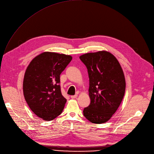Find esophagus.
<instances>
[{"instance_id":"obj_1","label":"esophagus","mask_w":154,"mask_h":154,"mask_svg":"<svg viewBox=\"0 0 154 154\" xmlns=\"http://www.w3.org/2000/svg\"><path fill=\"white\" fill-rule=\"evenodd\" d=\"M77 97V95H72L70 96V98L72 99H74V98H76Z\"/></svg>"}]
</instances>
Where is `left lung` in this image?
I'll return each instance as SVG.
<instances>
[{
	"mask_svg": "<svg viewBox=\"0 0 154 154\" xmlns=\"http://www.w3.org/2000/svg\"><path fill=\"white\" fill-rule=\"evenodd\" d=\"M79 57L86 66L89 77L90 104L84 109V115L92 123H104L115 113L124 97L123 70L115 56L106 51Z\"/></svg>",
	"mask_w": 154,
	"mask_h": 154,
	"instance_id": "left-lung-1",
	"label": "left lung"
}]
</instances>
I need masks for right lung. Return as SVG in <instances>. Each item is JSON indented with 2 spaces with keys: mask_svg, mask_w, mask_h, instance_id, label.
Listing matches in <instances>:
<instances>
[{
  "mask_svg": "<svg viewBox=\"0 0 154 154\" xmlns=\"http://www.w3.org/2000/svg\"><path fill=\"white\" fill-rule=\"evenodd\" d=\"M72 57L44 52L31 61L25 72L23 91L29 108L39 118L51 121L60 115L67 100L60 91V74Z\"/></svg>",
  "mask_w": 154,
  "mask_h": 154,
  "instance_id": "add662e5",
  "label": "right lung"
}]
</instances>
